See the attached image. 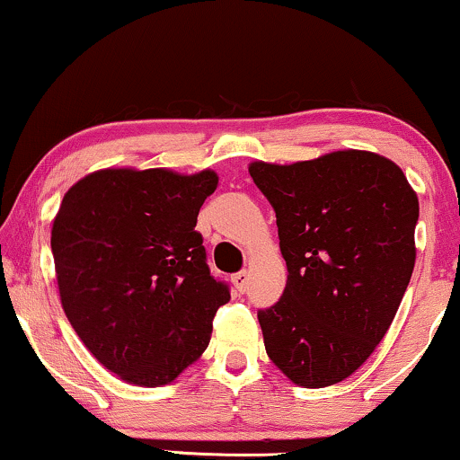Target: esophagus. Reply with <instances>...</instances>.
<instances>
[{"label":"esophagus","mask_w":460,"mask_h":460,"mask_svg":"<svg viewBox=\"0 0 460 460\" xmlns=\"http://www.w3.org/2000/svg\"><path fill=\"white\" fill-rule=\"evenodd\" d=\"M233 286H235V289L239 294H243L245 289H248V283H250V273L248 270H239V273H235L231 277Z\"/></svg>","instance_id":"1"}]
</instances>
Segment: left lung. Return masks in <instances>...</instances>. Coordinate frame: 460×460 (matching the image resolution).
<instances>
[{
  "instance_id": "1",
  "label": "left lung",
  "mask_w": 460,
  "mask_h": 460,
  "mask_svg": "<svg viewBox=\"0 0 460 460\" xmlns=\"http://www.w3.org/2000/svg\"><path fill=\"white\" fill-rule=\"evenodd\" d=\"M248 171L288 264L279 302L258 310L269 358L302 387L340 384L384 340L409 288L417 193L398 164L360 150Z\"/></svg>"
}]
</instances>
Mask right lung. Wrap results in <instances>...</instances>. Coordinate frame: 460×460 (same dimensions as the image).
<instances>
[{
	"label": "right lung",
	"instance_id": "right-lung-1",
	"mask_svg": "<svg viewBox=\"0 0 460 460\" xmlns=\"http://www.w3.org/2000/svg\"><path fill=\"white\" fill-rule=\"evenodd\" d=\"M215 171L106 168L70 187L51 229L58 289L89 352L122 381L166 385L208 348L229 286L196 231Z\"/></svg>",
	"mask_w": 460,
	"mask_h": 460
}]
</instances>
